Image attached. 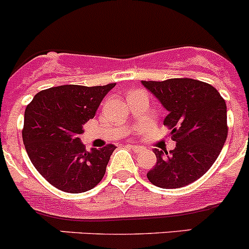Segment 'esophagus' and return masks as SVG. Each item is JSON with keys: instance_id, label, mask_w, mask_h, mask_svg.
I'll list each match as a JSON object with an SVG mask.
<instances>
[{"instance_id": "34e87169", "label": "esophagus", "mask_w": 249, "mask_h": 249, "mask_svg": "<svg viewBox=\"0 0 249 249\" xmlns=\"http://www.w3.org/2000/svg\"><path fill=\"white\" fill-rule=\"evenodd\" d=\"M127 147H129V148H131L132 151H135V152L141 151V147H140V146H134V144H127Z\"/></svg>"}]
</instances>
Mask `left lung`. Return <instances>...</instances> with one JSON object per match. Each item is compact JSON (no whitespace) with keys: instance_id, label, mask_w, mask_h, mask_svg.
I'll return each instance as SVG.
<instances>
[{"instance_id":"8db88e82","label":"left lung","mask_w":249,"mask_h":249,"mask_svg":"<svg viewBox=\"0 0 249 249\" xmlns=\"http://www.w3.org/2000/svg\"><path fill=\"white\" fill-rule=\"evenodd\" d=\"M168 110L164 125L176 146L168 153L154 148L157 163L147 173L153 185L178 189L209 170L228 137L225 100L215 88L189 78L142 81Z\"/></svg>"}]
</instances>
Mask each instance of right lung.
I'll list each match as a JSON object with an SVG mask.
<instances>
[{"instance_id": "1", "label": "right lung", "mask_w": 249, "mask_h": 249, "mask_svg": "<svg viewBox=\"0 0 249 249\" xmlns=\"http://www.w3.org/2000/svg\"><path fill=\"white\" fill-rule=\"evenodd\" d=\"M115 84L62 85L35 95L24 114L23 142L36 170L52 186L69 194L93 189L105 176L117 147L86 151L79 135Z\"/></svg>"}]
</instances>
